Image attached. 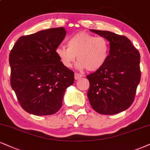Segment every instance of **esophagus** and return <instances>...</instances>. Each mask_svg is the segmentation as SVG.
<instances>
[{
  "instance_id": "esophagus-1",
  "label": "esophagus",
  "mask_w": 150,
  "mask_h": 150,
  "mask_svg": "<svg viewBox=\"0 0 150 150\" xmlns=\"http://www.w3.org/2000/svg\"><path fill=\"white\" fill-rule=\"evenodd\" d=\"M81 77H82V74H79V73L74 74V78L76 80H78V79H81Z\"/></svg>"
}]
</instances>
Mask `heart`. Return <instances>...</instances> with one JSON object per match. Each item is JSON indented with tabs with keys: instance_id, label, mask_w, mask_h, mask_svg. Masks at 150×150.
Wrapping results in <instances>:
<instances>
[{
	"instance_id": "obj_1",
	"label": "heart",
	"mask_w": 150,
	"mask_h": 150,
	"mask_svg": "<svg viewBox=\"0 0 150 150\" xmlns=\"http://www.w3.org/2000/svg\"><path fill=\"white\" fill-rule=\"evenodd\" d=\"M67 45L68 48L60 46L55 51L65 67H71L77 56L78 68L95 71L102 67L108 60L110 45L103 37L80 32L69 38Z\"/></svg>"
}]
</instances>
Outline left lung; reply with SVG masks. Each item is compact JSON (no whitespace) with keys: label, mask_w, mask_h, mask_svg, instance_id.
<instances>
[{"label":"left lung","mask_w":150,"mask_h":150,"mask_svg":"<svg viewBox=\"0 0 150 150\" xmlns=\"http://www.w3.org/2000/svg\"><path fill=\"white\" fill-rule=\"evenodd\" d=\"M110 43L108 60L102 67L87 76L88 97L98 113L113 115L127 110L134 102L140 81V53L127 37L90 29Z\"/></svg>","instance_id":"obj_1"}]
</instances>
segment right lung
Instances as JSON below:
<instances>
[{"label": "right lung", "instance_id": "1", "mask_svg": "<svg viewBox=\"0 0 150 150\" xmlns=\"http://www.w3.org/2000/svg\"><path fill=\"white\" fill-rule=\"evenodd\" d=\"M66 35L63 27L21 36L11 50L10 84L21 106L35 115L60 110L74 73L61 63L55 51Z\"/></svg>", "mask_w": 150, "mask_h": 150}]
</instances>
